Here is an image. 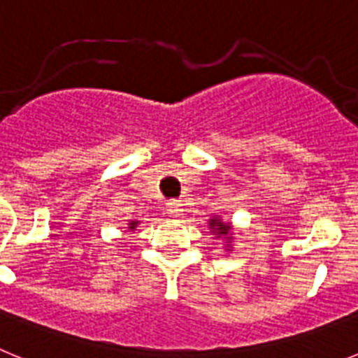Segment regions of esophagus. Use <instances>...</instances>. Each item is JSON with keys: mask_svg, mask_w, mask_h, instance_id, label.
<instances>
[{"mask_svg": "<svg viewBox=\"0 0 358 358\" xmlns=\"http://www.w3.org/2000/svg\"><path fill=\"white\" fill-rule=\"evenodd\" d=\"M166 210H169L170 215L177 217V215H179L182 211L181 201H177V199H170V201L166 202Z\"/></svg>", "mask_w": 358, "mask_h": 358, "instance_id": "obj_1", "label": "esophagus"}]
</instances>
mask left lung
<instances>
[{"label": "left lung", "mask_w": 358, "mask_h": 358, "mask_svg": "<svg viewBox=\"0 0 358 358\" xmlns=\"http://www.w3.org/2000/svg\"><path fill=\"white\" fill-rule=\"evenodd\" d=\"M211 229H213V233H215V231H217L218 235H227V231H229V226H227V224L218 222V220H211Z\"/></svg>", "instance_id": "1"}]
</instances>
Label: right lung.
<instances>
[{"mask_svg": "<svg viewBox=\"0 0 358 358\" xmlns=\"http://www.w3.org/2000/svg\"><path fill=\"white\" fill-rule=\"evenodd\" d=\"M136 224H138V222H131V229H134V227H136Z\"/></svg>", "mask_w": 358, "mask_h": 358, "instance_id": "1", "label": "right lung"}]
</instances>
